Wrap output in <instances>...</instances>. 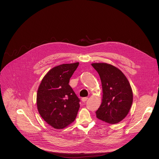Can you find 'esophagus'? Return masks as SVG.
Masks as SVG:
<instances>
[{
	"label": "esophagus",
	"instance_id": "34e87169",
	"mask_svg": "<svg viewBox=\"0 0 159 159\" xmlns=\"http://www.w3.org/2000/svg\"><path fill=\"white\" fill-rule=\"evenodd\" d=\"M87 99H88V98H87V97L82 98V102H85Z\"/></svg>",
	"mask_w": 159,
	"mask_h": 159
}]
</instances>
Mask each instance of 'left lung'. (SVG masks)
I'll use <instances>...</instances> for the list:
<instances>
[{
    "mask_svg": "<svg viewBox=\"0 0 159 159\" xmlns=\"http://www.w3.org/2000/svg\"><path fill=\"white\" fill-rule=\"evenodd\" d=\"M99 74L102 87V101L96 117L107 123L116 124L128 115L133 102L130 84L118 68L105 63H93Z\"/></svg>",
    "mask_w": 159,
    "mask_h": 159,
    "instance_id": "obj_1",
    "label": "left lung"
}]
</instances>
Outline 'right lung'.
<instances>
[{
    "label": "right lung",
    "mask_w": 159,
    "mask_h": 159,
    "mask_svg": "<svg viewBox=\"0 0 159 159\" xmlns=\"http://www.w3.org/2000/svg\"><path fill=\"white\" fill-rule=\"evenodd\" d=\"M79 64H62L53 68L39 86L36 99L38 112L55 129L69 125L77 115L80 101L69 83Z\"/></svg>",
    "instance_id": "obj_1"
}]
</instances>
